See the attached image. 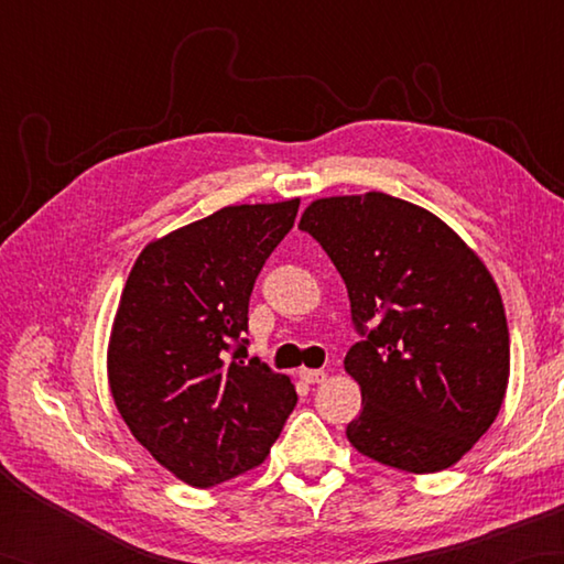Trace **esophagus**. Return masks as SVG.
<instances>
[{
  "instance_id": "esophagus-1",
  "label": "esophagus",
  "mask_w": 564,
  "mask_h": 564,
  "mask_svg": "<svg viewBox=\"0 0 564 564\" xmlns=\"http://www.w3.org/2000/svg\"><path fill=\"white\" fill-rule=\"evenodd\" d=\"M297 376H301V380H305L307 386H315V382H325V378H327V373L325 370H317V368H301L297 370Z\"/></svg>"
}]
</instances>
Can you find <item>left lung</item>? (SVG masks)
<instances>
[{
    "label": "left lung",
    "instance_id": "left-lung-1",
    "mask_svg": "<svg viewBox=\"0 0 564 564\" xmlns=\"http://www.w3.org/2000/svg\"><path fill=\"white\" fill-rule=\"evenodd\" d=\"M341 273L361 341L351 446L406 473L458 463L492 426L509 382L505 305L480 257L434 213L380 191L310 203L301 218Z\"/></svg>",
    "mask_w": 564,
    "mask_h": 564
}]
</instances>
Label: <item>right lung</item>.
I'll return each instance as SVG.
<instances>
[{"label":"right lung","instance_id":"obj_1","mask_svg":"<svg viewBox=\"0 0 564 564\" xmlns=\"http://www.w3.org/2000/svg\"><path fill=\"white\" fill-rule=\"evenodd\" d=\"M301 198L227 206L154 239L130 271L109 344L113 402L142 446L191 487L267 458L297 402L247 358L249 295Z\"/></svg>","mask_w":564,"mask_h":564}]
</instances>
